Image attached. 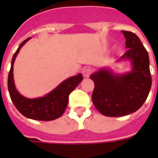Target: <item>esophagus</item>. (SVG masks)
Returning a JSON list of instances; mask_svg holds the SVG:
<instances>
[{"label": "esophagus", "instance_id": "obj_1", "mask_svg": "<svg viewBox=\"0 0 158 158\" xmlns=\"http://www.w3.org/2000/svg\"><path fill=\"white\" fill-rule=\"evenodd\" d=\"M91 73H92V69L90 68H85L82 70V74L85 78H89Z\"/></svg>", "mask_w": 158, "mask_h": 158}]
</instances>
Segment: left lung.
Returning <instances> with one entry per match:
<instances>
[{
  "mask_svg": "<svg viewBox=\"0 0 158 158\" xmlns=\"http://www.w3.org/2000/svg\"><path fill=\"white\" fill-rule=\"evenodd\" d=\"M129 49L116 63L129 61L130 71L115 73L102 68L90 75L95 84L92 102L100 113L107 117H123L136 112L146 102L152 87L149 56L139 37L122 30Z\"/></svg>",
  "mask_w": 158,
  "mask_h": 158,
  "instance_id": "1",
  "label": "left lung"
}]
</instances>
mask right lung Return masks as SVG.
<instances>
[{"instance_id": "right-lung-1", "label": "right lung", "mask_w": 158, "mask_h": 158, "mask_svg": "<svg viewBox=\"0 0 158 158\" xmlns=\"http://www.w3.org/2000/svg\"><path fill=\"white\" fill-rule=\"evenodd\" d=\"M28 38L23 41L12 56L11 69L8 74L7 87L12 102L20 113L26 118L40 121H52L62 116L68 104L69 96L83 80L81 73L63 80L61 84L42 97L28 98L22 96L16 88L13 79V64L20 49L29 41Z\"/></svg>"}]
</instances>
